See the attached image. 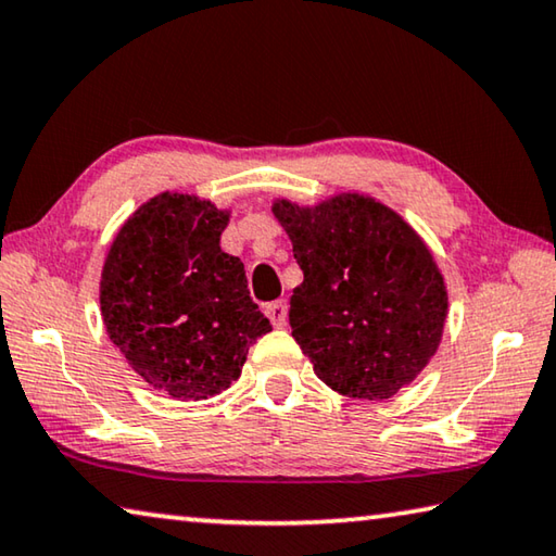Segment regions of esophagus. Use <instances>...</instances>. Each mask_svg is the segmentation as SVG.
<instances>
[{
	"label": "esophagus",
	"mask_w": 556,
	"mask_h": 556,
	"mask_svg": "<svg viewBox=\"0 0 556 556\" xmlns=\"http://www.w3.org/2000/svg\"><path fill=\"white\" fill-rule=\"evenodd\" d=\"M265 314L269 316V321L277 328L287 326V301H271V304L265 306Z\"/></svg>",
	"instance_id": "1"
}]
</instances>
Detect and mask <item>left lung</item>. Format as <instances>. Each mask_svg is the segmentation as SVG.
I'll return each mask as SVG.
<instances>
[{
    "instance_id": "obj_1",
    "label": "left lung",
    "mask_w": 556,
    "mask_h": 556,
    "mask_svg": "<svg viewBox=\"0 0 556 556\" xmlns=\"http://www.w3.org/2000/svg\"><path fill=\"white\" fill-rule=\"evenodd\" d=\"M304 281L291 294V336L328 388L388 400L427 368L448 314L444 277L425 240L361 193L314 208L277 201Z\"/></svg>"
}]
</instances>
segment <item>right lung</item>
<instances>
[{
  "instance_id": "add662e5",
  "label": "right lung",
  "mask_w": 556,
  "mask_h": 556,
  "mask_svg": "<svg viewBox=\"0 0 556 556\" xmlns=\"http://www.w3.org/2000/svg\"><path fill=\"white\" fill-rule=\"evenodd\" d=\"M230 220L211 201L159 193L112 240L100 312L129 368L176 400H205L240 378L271 331L240 257L220 250Z\"/></svg>"
}]
</instances>
